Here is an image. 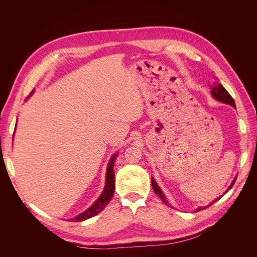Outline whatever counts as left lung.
<instances>
[{"instance_id": "obj_1", "label": "left lung", "mask_w": 257, "mask_h": 257, "mask_svg": "<svg viewBox=\"0 0 257 257\" xmlns=\"http://www.w3.org/2000/svg\"><path fill=\"white\" fill-rule=\"evenodd\" d=\"M211 94L213 95V97H214L215 99L220 100V102L225 103V104H228V105H230V106H232V107H236V104H235V100H234V98H232V97L230 96L229 93L226 91V89H225L222 84L214 85V87L212 88ZM236 179H237V177L234 179V181L231 182L230 186H229V188L227 189V191H226V192H228V191L232 188V185H234V183H235V181H236ZM152 189H153V191L155 192V194H157V195L162 199L163 203H164L165 205H168L167 200L165 199L164 194H163L162 190L160 189V186L157 184V182L154 181V179H153V178H152ZM217 199H219V198H216L215 200H213L212 203L210 204V205H212L213 203H215V201H216ZM210 205H208V206H206V207H199L198 209H196V211H200V210H204V209H206L207 207H209ZM168 206H169V205H168Z\"/></svg>"}]
</instances>
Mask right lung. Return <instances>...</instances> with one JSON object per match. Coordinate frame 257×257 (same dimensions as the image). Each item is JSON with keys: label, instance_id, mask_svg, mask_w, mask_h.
Instances as JSON below:
<instances>
[{"label": "right lung", "instance_id": "obj_1", "mask_svg": "<svg viewBox=\"0 0 257 257\" xmlns=\"http://www.w3.org/2000/svg\"><path fill=\"white\" fill-rule=\"evenodd\" d=\"M32 94V93H31ZM116 158V154H114L111 158L109 164H108L107 168V174H106V185L104 192L102 193V195L99 196V198L93 204L92 207H90L88 210H85L84 212L80 213L77 215L74 219H71L69 221H77V222H81L87 219H90V217L96 215L99 213L102 210L108 205V203L111 200V197L114 193V172H113V165H114V160Z\"/></svg>", "mask_w": 257, "mask_h": 257}]
</instances>
